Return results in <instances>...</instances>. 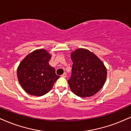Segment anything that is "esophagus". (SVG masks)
Returning a JSON list of instances; mask_svg holds the SVG:
<instances>
[{
	"instance_id": "esophagus-1",
	"label": "esophagus",
	"mask_w": 131,
	"mask_h": 131,
	"mask_svg": "<svg viewBox=\"0 0 131 131\" xmlns=\"http://www.w3.org/2000/svg\"><path fill=\"white\" fill-rule=\"evenodd\" d=\"M61 76L62 77V78H65L66 77H67V73H66V72H64V73L63 74L61 75Z\"/></svg>"
}]
</instances>
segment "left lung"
<instances>
[{
    "mask_svg": "<svg viewBox=\"0 0 131 131\" xmlns=\"http://www.w3.org/2000/svg\"><path fill=\"white\" fill-rule=\"evenodd\" d=\"M71 58L73 62L68 81L71 90L78 96H92L102 89L106 81L104 64L94 53L83 48L72 51Z\"/></svg>",
    "mask_w": 131,
    "mask_h": 131,
    "instance_id": "left-lung-1",
    "label": "left lung"
}]
</instances>
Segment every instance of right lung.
<instances>
[{"label":"right lung","mask_w":131,"mask_h":131,"mask_svg":"<svg viewBox=\"0 0 131 131\" xmlns=\"http://www.w3.org/2000/svg\"><path fill=\"white\" fill-rule=\"evenodd\" d=\"M51 55L44 49L29 53L17 69L19 82L26 92L30 95L41 96L52 89L60 78L54 68L49 64Z\"/></svg>","instance_id":"add662e5"}]
</instances>
